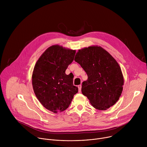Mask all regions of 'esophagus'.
<instances>
[{"label":"esophagus","instance_id":"esophagus-1","mask_svg":"<svg viewBox=\"0 0 147 147\" xmlns=\"http://www.w3.org/2000/svg\"><path fill=\"white\" fill-rule=\"evenodd\" d=\"M78 91H79V92H80L81 90V85L78 86Z\"/></svg>","mask_w":147,"mask_h":147}]
</instances>
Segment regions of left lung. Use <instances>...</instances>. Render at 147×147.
Wrapping results in <instances>:
<instances>
[{
	"label": "left lung",
	"mask_w": 147,
	"mask_h": 147,
	"mask_svg": "<svg viewBox=\"0 0 147 147\" xmlns=\"http://www.w3.org/2000/svg\"><path fill=\"white\" fill-rule=\"evenodd\" d=\"M74 60L81 65L88 80L82 83V94L98 110H107L119 100L124 84L116 60L105 49L92 46L79 50Z\"/></svg>",
	"instance_id": "1"
}]
</instances>
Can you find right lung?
I'll return each instance as SVG.
<instances>
[{
    "label": "right lung",
    "mask_w": 147,
    "mask_h": 147,
    "mask_svg": "<svg viewBox=\"0 0 147 147\" xmlns=\"http://www.w3.org/2000/svg\"><path fill=\"white\" fill-rule=\"evenodd\" d=\"M75 53V50L53 45L43 53L35 65L32 76L34 93L40 103L53 113L66 110L78 92L73 78L65 73Z\"/></svg>",
    "instance_id": "1"
}]
</instances>
